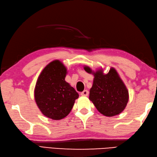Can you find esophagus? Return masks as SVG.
<instances>
[{
    "instance_id": "esophagus-1",
    "label": "esophagus",
    "mask_w": 157,
    "mask_h": 157,
    "mask_svg": "<svg viewBox=\"0 0 157 157\" xmlns=\"http://www.w3.org/2000/svg\"><path fill=\"white\" fill-rule=\"evenodd\" d=\"M81 95L82 96H87L89 95V91L87 90H84L81 93Z\"/></svg>"
}]
</instances>
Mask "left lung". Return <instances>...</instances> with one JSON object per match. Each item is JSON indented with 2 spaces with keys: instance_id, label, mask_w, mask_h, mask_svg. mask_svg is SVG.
Here are the masks:
<instances>
[{
  "instance_id": "1",
  "label": "left lung",
  "mask_w": 157,
  "mask_h": 157,
  "mask_svg": "<svg viewBox=\"0 0 157 157\" xmlns=\"http://www.w3.org/2000/svg\"><path fill=\"white\" fill-rule=\"evenodd\" d=\"M83 68L94 76L89 99L97 110L108 117L122 113L129 101V91L116 69L111 67L108 72L104 74L103 68L95 71L87 66Z\"/></svg>"
}]
</instances>
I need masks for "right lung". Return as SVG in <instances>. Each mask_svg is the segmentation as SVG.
Segmentation results:
<instances>
[{
    "instance_id": "add662e5",
    "label": "right lung",
    "mask_w": 157,
    "mask_h": 157,
    "mask_svg": "<svg viewBox=\"0 0 157 157\" xmlns=\"http://www.w3.org/2000/svg\"><path fill=\"white\" fill-rule=\"evenodd\" d=\"M66 67L58 59L44 67L38 76L34 95L38 108L44 116L61 120L70 113L78 94L65 81Z\"/></svg>"
}]
</instances>
